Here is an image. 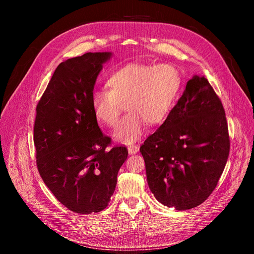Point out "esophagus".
<instances>
[{
	"mask_svg": "<svg viewBox=\"0 0 254 254\" xmlns=\"http://www.w3.org/2000/svg\"><path fill=\"white\" fill-rule=\"evenodd\" d=\"M127 150H128V153H129V154H136V153L139 151V146H138L137 144L129 145L128 148H127Z\"/></svg>",
	"mask_w": 254,
	"mask_h": 254,
	"instance_id": "obj_1",
	"label": "esophagus"
}]
</instances>
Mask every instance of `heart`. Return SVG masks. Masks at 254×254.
<instances>
[{
	"label": "heart",
	"mask_w": 254,
	"mask_h": 254,
	"mask_svg": "<svg viewBox=\"0 0 254 254\" xmlns=\"http://www.w3.org/2000/svg\"><path fill=\"white\" fill-rule=\"evenodd\" d=\"M106 89L94 92L92 106L97 120L115 127L124 111L114 138L132 143L140 138L148 126L163 124L182 92L183 78L174 65L168 63H128L114 70L106 80Z\"/></svg>",
	"instance_id": "1"
}]
</instances>
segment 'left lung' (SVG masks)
Returning <instances> with one entry per match:
<instances>
[{
  "label": "left lung",
  "instance_id": "left-lung-1",
  "mask_svg": "<svg viewBox=\"0 0 254 254\" xmlns=\"http://www.w3.org/2000/svg\"><path fill=\"white\" fill-rule=\"evenodd\" d=\"M230 151L222 101L204 77L188 81L183 96L140 153L155 198L169 208L199 206L214 191Z\"/></svg>",
  "mask_w": 254,
  "mask_h": 254
}]
</instances>
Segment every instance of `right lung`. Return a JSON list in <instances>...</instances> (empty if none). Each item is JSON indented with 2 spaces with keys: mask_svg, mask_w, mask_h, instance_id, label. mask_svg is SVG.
Returning <instances> with one entry per match:
<instances>
[{
  "mask_svg": "<svg viewBox=\"0 0 254 254\" xmlns=\"http://www.w3.org/2000/svg\"><path fill=\"white\" fill-rule=\"evenodd\" d=\"M111 53H86L58 65L37 105L34 142L38 171L64 207L97 213L115 191L125 145L108 149L92 106L96 79Z\"/></svg>",
  "mask_w": 254,
  "mask_h": 254,
  "instance_id": "right-lung-1",
  "label": "right lung"
}]
</instances>
